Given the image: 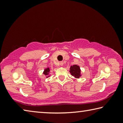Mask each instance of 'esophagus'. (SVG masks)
I'll return each instance as SVG.
<instances>
[{
  "instance_id": "1",
  "label": "esophagus",
  "mask_w": 123,
  "mask_h": 123,
  "mask_svg": "<svg viewBox=\"0 0 123 123\" xmlns=\"http://www.w3.org/2000/svg\"><path fill=\"white\" fill-rule=\"evenodd\" d=\"M60 65L61 66H62L63 65V62H62V61H61V62H60Z\"/></svg>"
}]
</instances>
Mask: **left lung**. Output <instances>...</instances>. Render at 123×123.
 Masks as SVG:
<instances>
[{
	"instance_id": "obj_1",
	"label": "left lung",
	"mask_w": 123,
	"mask_h": 123,
	"mask_svg": "<svg viewBox=\"0 0 123 123\" xmlns=\"http://www.w3.org/2000/svg\"><path fill=\"white\" fill-rule=\"evenodd\" d=\"M69 72L72 75L74 76L75 78H79L81 76V70L80 67L76 65V64L70 67Z\"/></svg>"
}]
</instances>
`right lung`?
Wrapping results in <instances>:
<instances>
[{"label": "right lung", "mask_w": 123, "mask_h": 123, "mask_svg": "<svg viewBox=\"0 0 123 123\" xmlns=\"http://www.w3.org/2000/svg\"><path fill=\"white\" fill-rule=\"evenodd\" d=\"M49 72H50L49 68H46V69H44V72H43V74H44L45 75H47V77H49V76H48L49 73Z\"/></svg>", "instance_id": "obj_1"}]
</instances>
